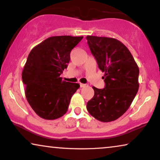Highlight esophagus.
Wrapping results in <instances>:
<instances>
[{"instance_id": "obj_1", "label": "esophagus", "mask_w": 160, "mask_h": 160, "mask_svg": "<svg viewBox=\"0 0 160 160\" xmlns=\"http://www.w3.org/2000/svg\"><path fill=\"white\" fill-rule=\"evenodd\" d=\"M86 86H87V84H82V83H80V87H86Z\"/></svg>"}]
</instances>
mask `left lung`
I'll return each mask as SVG.
<instances>
[{"mask_svg":"<svg viewBox=\"0 0 160 160\" xmlns=\"http://www.w3.org/2000/svg\"><path fill=\"white\" fill-rule=\"evenodd\" d=\"M98 68L105 72V88H92L95 95L87 104L89 113L102 122L114 121L126 112L138 90L139 68L121 41L107 37L87 36Z\"/></svg>","mask_w":160,"mask_h":160,"instance_id":"left-lung-1","label":"left lung"}]
</instances>
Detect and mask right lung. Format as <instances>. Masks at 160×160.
Segmentation results:
<instances>
[{"instance_id":"right-lung-1","label":"right lung","mask_w":160,"mask_h":160,"mask_svg":"<svg viewBox=\"0 0 160 160\" xmlns=\"http://www.w3.org/2000/svg\"><path fill=\"white\" fill-rule=\"evenodd\" d=\"M83 36L49 37L30 52L22 78L25 96L36 114L53 120L67 112L71 97L80 85L62 80L60 75L67 68L71 50Z\"/></svg>"}]
</instances>
